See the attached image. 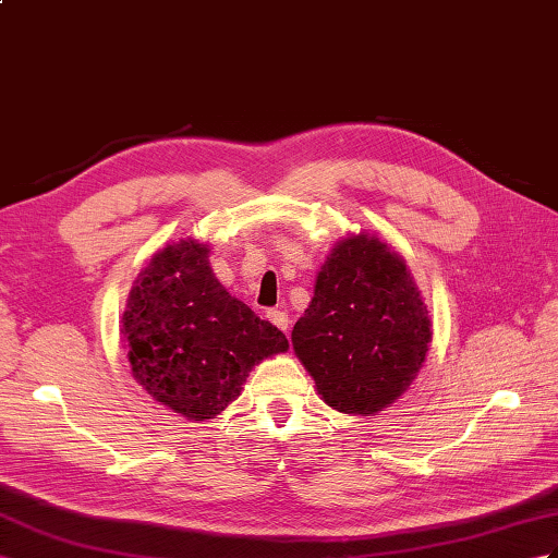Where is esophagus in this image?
Here are the masks:
<instances>
[{
	"mask_svg": "<svg viewBox=\"0 0 558 558\" xmlns=\"http://www.w3.org/2000/svg\"><path fill=\"white\" fill-rule=\"evenodd\" d=\"M266 318H268L270 323H274V325L278 327V330H282L284 335H288V327H290L288 313H284V311H268V313H266Z\"/></svg>",
	"mask_w": 558,
	"mask_h": 558,
	"instance_id": "obj_1",
	"label": "esophagus"
}]
</instances>
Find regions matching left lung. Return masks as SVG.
<instances>
[{
    "label": "left lung",
    "mask_w": 558,
    "mask_h": 558,
    "mask_svg": "<svg viewBox=\"0 0 558 558\" xmlns=\"http://www.w3.org/2000/svg\"><path fill=\"white\" fill-rule=\"evenodd\" d=\"M432 320L401 254L369 233L339 240L292 330L323 401L369 417L401 398L426 359Z\"/></svg>",
    "instance_id": "obj_1"
}]
</instances>
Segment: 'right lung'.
<instances>
[{"mask_svg": "<svg viewBox=\"0 0 558 558\" xmlns=\"http://www.w3.org/2000/svg\"><path fill=\"white\" fill-rule=\"evenodd\" d=\"M134 379L153 401L191 422L233 403L264 359L290 349L276 325L226 292L209 245L179 240L141 270L122 313Z\"/></svg>", "mask_w": 558, "mask_h": 558, "instance_id": "right-lung-1", "label": "right lung"}]
</instances>
